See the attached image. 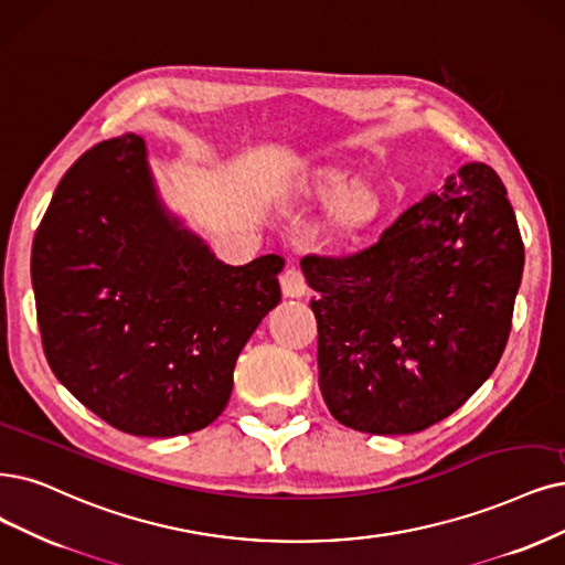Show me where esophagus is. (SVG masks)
<instances>
[{"instance_id":"esophagus-1","label":"esophagus","mask_w":565,"mask_h":565,"mask_svg":"<svg viewBox=\"0 0 565 565\" xmlns=\"http://www.w3.org/2000/svg\"><path fill=\"white\" fill-rule=\"evenodd\" d=\"M281 290H284V296L286 298H302V296H307V290H309V286H307V281H305V277H302V271L298 269V267H294V265H288L284 271H281Z\"/></svg>"}]
</instances>
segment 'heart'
<instances>
[{
  "instance_id": "obj_1",
  "label": "heart",
  "mask_w": 565,
  "mask_h": 565,
  "mask_svg": "<svg viewBox=\"0 0 565 565\" xmlns=\"http://www.w3.org/2000/svg\"><path fill=\"white\" fill-rule=\"evenodd\" d=\"M317 193L330 204V221L342 230H359L380 214V195L367 183L351 185L344 174H330L321 181Z\"/></svg>"
}]
</instances>
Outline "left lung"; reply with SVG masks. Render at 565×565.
Returning a JSON list of instances; mask_svg holds the SVG:
<instances>
[{"instance_id": "1", "label": "left lung", "mask_w": 565, "mask_h": 565, "mask_svg": "<svg viewBox=\"0 0 565 565\" xmlns=\"http://www.w3.org/2000/svg\"><path fill=\"white\" fill-rule=\"evenodd\" d=\"M319 386L335 419L407 435L447 419L503 356L524 242L500 177L468 162L359 254L305 256Z\"/></svg>"}]
</instances>
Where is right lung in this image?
Returning a JSON list of instances; mask_svg holds the SVG:
<instances>
[{
	"mask_svg": "<svg viewBox=\"0 0 565 565\" xmlns=\"http://www.w3.org/2000/svg\"><path fill=\"white\" fill-rule=\"evenodd\" d=\"M281 267L275 254L221 263L160 202L143 139L102 141L62 177L32 244L49 365L122 433H195L225 409Z\"/></svg>",
	"mask_w": 565,
	"mask_h": 565,
	"instance_id": "right-lung-1",
	"label": "right lung"
}]
</instances>
